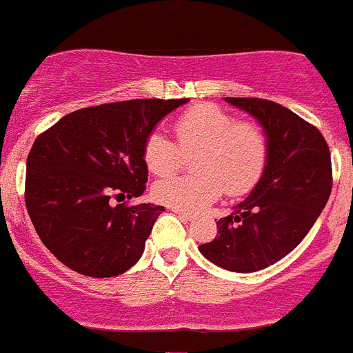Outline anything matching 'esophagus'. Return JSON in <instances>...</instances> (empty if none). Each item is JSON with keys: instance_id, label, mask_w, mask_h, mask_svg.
Listing matches in <instances>:
<instances>
[{"instance_id": "obj_1", "label": "esophagus", "mask_w": 353, "mask_h": 353, "mask_svg": "<svg viewBox=\"0 0 353 353\" xmlns=\"http://www.w3.org/2000/svg\"><path fill=\"white\" fill-rule=\"evenodd\" d=\"M171 210L174 212V214L179 215L180 219H183V221H191L192 217H194V215L191 214V212H185V210H180V208H171Z\"/></svg>"}]
</instances>
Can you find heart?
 Returning <instances> with one entry per match:
<instances>
[{
  "label": "heart",
  "mask_w": 353,
  "mask_h": 353,
  "mask_svg": "<svg viewBox=\"0 0 353 353\" xmlns=\"http://www.w3.org/2000/svg\"><path fill=\"white\" fill-rule=\"evenodd\" d=\"M176 143L150 132L143 143V161L157 176L179 170L183 154H194L192 174L170 176L155 183L157 201L171 208L196 212L210 205L221 191L242 196L260 182L269 162V136L254 120H239L215 104L185 109L173 121Z\"/></svg>",
  "instance_id": "obj_1"
}]
</instances>
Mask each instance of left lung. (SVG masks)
<instances>
[{"label":"left lung","mask_w":353,"mask_h":353,"mask_svg":"<svg viewBox=\"0 0 353 353\" xmlns=\"http://www.w3.org/2000/svg\"><path fill=\"white\" fill-rule=\"evenodd\" d=\"M226 102L263 125L269 162L251 194L217 221V235L199 251L232 272H256L297 248L323 210L332 191L330 152L322 132L285 105L254 97Z\"/></svg>","instance_id":"8db88e82"}]
</instances>
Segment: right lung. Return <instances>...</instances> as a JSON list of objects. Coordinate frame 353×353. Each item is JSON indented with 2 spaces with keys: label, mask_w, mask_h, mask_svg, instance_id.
<instances>
[{
  "label": "right lung",
  "mask_w": 353,
  "mask_h": 353,
  "mask_svg": "<svg viewBox=\"0 0 353 353\" xmlns=\"http://www.w3.org/2000/svg\"><path fill=\"white\" fill-rule=\"evenodd\" d=\"M187 99H134L77 109L39 134L26 161L30 219L43 245L68 269L113 277L141 258L159 214L139 198L148 168L143 143Z\"/></svg>",
  "instance_id": "obj_1"
}]
</instances>
